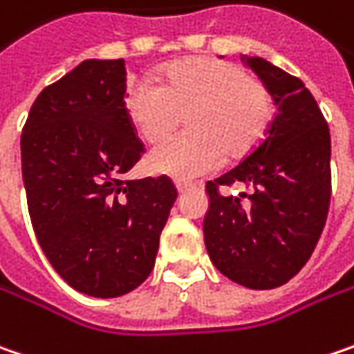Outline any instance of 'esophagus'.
Instances as JSON below:
<instances>
[{"label": "esophagus", "mask_w": 354, "mask_h": 354, "mask_svg": "<svg viewBox=\"0 0 354 354\" xmlns=\"http://www.w3.org/2000/svg\"><path fill=\"white\" fill-rule=\"evenodd\" d=\"M175 187H177V193H179V195H183L185 191H189V185H187V183H181V181H177Z\"/></svg>", "instance_id": "esophagus-1"}]
</instances>
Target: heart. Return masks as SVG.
Segmentation results:
<instances>
[{
  "label": "heart",
  "mask_w": 354,
  "mask_h": 354,
  "mask_svg": "<svg viewBox=\"0 0 354 354\" xmlns=\"http://www.w3.org/2000/svg\"><path fill=\"white\" fill-rule=\"evenodd\" d=\"M161 85L135 80L125 89V109L139 135L161 143L187 113L189 133L151 151L153 173L191 181L255 149L273 119V99L231 62L191 57L167 65Z\"/></svg>",
  "instance_id": "b5f03b06"
}]
</instances>
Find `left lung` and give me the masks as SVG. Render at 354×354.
<instances>
[{
  "instance_id": "left-lung-1",
  "label": "left lung",
  "mask_w": 354,
  "mask_h": 354,
  "mask_svg": "<svg viewBox=\"0 0 354 354\" xmlns=\"http://www.w3.org/2000/svg\"><path fill=\"white\" fill-rule=\"evenodd\" d=\"M245 63L265 83L277 113L265 139L237 167L209 181L203 219L207 253L227 279L249 289H274L313 255L330 201V135L305 83L261 57ZM250 189L243 205L219 186Z\"/></svg>"
}]
</instances>
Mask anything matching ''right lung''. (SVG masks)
<instances>
[{"label": "right lung", "instance_id": "obj_1", "mask_svg": "<svg viewBox=\"0 0 354 354\" xmlns=\"http://www.w3.org/2000/svg\"><path fill=\"white\" fill-rule=\"evenodd\" d=\"M123 59H85L37 95L21 133L33 231L75 291L111 299L153 271L177 189L125 181L145 153L125 109Z\"/></svg>", "mask_w": 354, "mask_h": 354}]
</instances>
